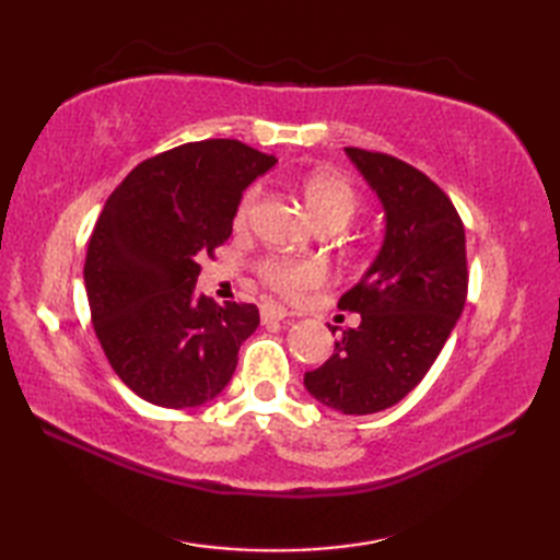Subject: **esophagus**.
<instances>
[{
	"mask_svg": "<svg viewBox=\"0 0 560 560\" xmlns=\"http://www.w3.org/2000/svg\"><path fill=\"white\" fill-rule=\"evenodd\" d=\"M291 313L281 305H265L261 307V323H279V319H287Z\"/></svg>",
	"mask_w": 560,
	"mask_h": 560,
	"instance_id": "1",
	"label": "esophagus"
}]
</instances>
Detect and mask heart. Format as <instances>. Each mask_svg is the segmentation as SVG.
<instances>
[{
	"label": "heart",
	"mask_w": 560,
	"mask_h": 560,
	"mask_svg": "<svg viewBox=\"0 0 560 560\" xmlns=\"http://www.w3.org/2000/svg\"><path fill=\"white\" fill-rule=\"evenodd\" d=\"M301 192L307 209L319 225L337 223L343 225L353 219L359 209V195L347 175L329 168H317L301 180ZM259 201V187H249L241 207H237V223H245ZM259 277L287 299H301L303 293L317 289L327 279V267L317 259L299 257H269L259 265Z\"/></svg>",
	"instance_id": "heart-1"
}]
</instances>
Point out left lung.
I'll return each instance as SVG.
<instances>
[{
  "label": "left lung",
  "mask_w": 560,
  "mask_h": 560,
  "mask_svg": "<svg viewBox=\"0 0 560 560\" xmlns=\"http://www.w3.org/2000/svg\"><path fill=\"white\" fill-rule=\"evenodd\" d=\"M343 151L383 201L385 237L339 301L361 325L343 331L331 359L303 383L325 407L363 416L395 407L443 351L467 301V241L455 205L431 177L387 153Z\"/></svg>",
  "instance_id": "8db88e82"
}]
</instances>
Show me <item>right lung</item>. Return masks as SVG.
Listing matches in <instances>:
<instances>
[{"label":"right lung","mask_w":560,"mask_h":560,"mask_svg":"<svg viewBox=\"0 0 560 560\" xmlns=\"http://www.w3.org/2000/svg\"><path fill=\"white\" fill-rule=\"evenodd\" d=\"M273 163L237 139L192 141L139 163L105 201L83 283L101 347L141 399L192 409L231 383L259 311L213 303L195 283L231 237L245 187Z\"/></svg>","instance_id":"add662e5"}]
</instances>
